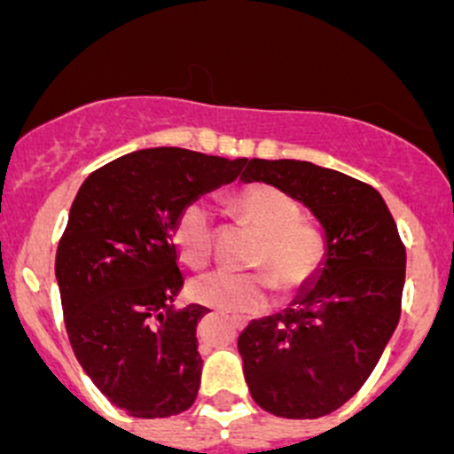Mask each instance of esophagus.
<instances>
[{"label":"esophagus","mask_w":454,"mask_h":454,"mask_svg":"<svg viewBox=\"0 0 454 454\" xmlns=\"http://www.w3.org/2000/svg\"><path fill=\"white\" fill-rule=\"evenodd\" d=\"M223 314V312H222ZM231 323L235 325L237 329H244L246 325H248V318L246 316H237V314H231Z\"/></svg>","instance_id":"obj_1"}]
</instances>
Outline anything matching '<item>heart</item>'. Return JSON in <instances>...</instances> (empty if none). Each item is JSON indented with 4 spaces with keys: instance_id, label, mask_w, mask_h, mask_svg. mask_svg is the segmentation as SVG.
<instances>
[{
    "instance_id": "b5f03b06",
    "label": "heart",
    "mask_w": 454,
    "mask_h": 454,
    "mask_svg": "<svg viewBox=\"0 0 454 454\" xmlns=\"http://www.w3.org/2000/svg\"><path fill=\"white\" fill-rule=\"evenodd\" d=\"M237 213L261 232L254 265L272 272L281 294H292L314 278L325 259V237L318 226L299 219V206L287 193L270 184H253L232 200ZM173 241L182 261L201 268L213 254V213L201 200L191 201L177 215ZM198 303L228 312L253 314L272 296V278L265 272L213 270L191 283Z\"/></svg>"
}]
</instances>
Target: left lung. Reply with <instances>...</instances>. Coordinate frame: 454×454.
<instances>
[{
    "label": "left lung",
    "mask_w": 454,
    "mask_h": 454,
    "mask_svg": "<svg viewBox=\"0 0 454 454\" xmlns=\"http://www.w3.org/2000/svg\"><path fill=\"white\" fill-rule=\"evenodd\" d=\"M241 180L303 204L325 237L312 281L239 333L246 382L277 418H323L367 382L400 320L406 250L395 219L373 186L312 162L253 158Z\"/></svg>",
    "instance_id": "1"
}]
</instances>
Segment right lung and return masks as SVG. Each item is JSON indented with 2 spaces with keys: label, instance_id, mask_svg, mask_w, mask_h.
<instances>
[{
  "label": "right lung",
  "instance_id": "right-lung-1",
  "mask_svg": "<svg viewBox=\"0 0 454 454\" xmlns=\"http://www.w3.org/2000/svg\"><path fill=\"white\" fill-rule=\"evenodd\" d=\"M246 158L158 146L127 153L81 184L57 250V283L76 360L131 418H171L201 382V305L184 286L173 226L186 204L237 180Z\"/></svg>",
  "mask_w": 454,
  "mask_h": 454
}]
</instances>
